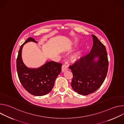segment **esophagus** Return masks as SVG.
I'll list each match as a JSON object with an SVG mask.
<instances>
[{
	"instance_id": "esophagus-1",
	"label": "esophagus",
	"mask_w": 124,
	"mask_h": 124,
	"mask_svg": "<svg viewBox=\"0 0 124 124\" xmlns=\"http://www.w3.org/2000/svg\"><path fill=\"white\" fill-rule=\"evenodd\" d=\"M69 68V66L67 65H63L62 67V72H64L66 70H67Z\"/></svg>"
}]
</instances>
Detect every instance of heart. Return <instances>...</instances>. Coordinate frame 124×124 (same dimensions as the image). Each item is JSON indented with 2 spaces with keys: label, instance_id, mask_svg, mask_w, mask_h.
<instances>
[{
  "label": "heart",
  "instance_id": "obj_1",
  "mask_svg": "<svg viewBox=\"0 0 124 124\" xmlns=\"http://www.w3.org/2000/svg\"><path fill=\"white\" fill-rule=\"evenodd\" d=\"M79 52L77 53V54H75L73 56V59H77V58H78V56H79Z\"/></svg>",
  "mask_w": 124,
  "mask_h": 124
}]
</instances>
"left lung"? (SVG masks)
I'll use <instances>...</instances> for the list:
<instances>
[{
  "instance_id": "1",
  "label": "left lung",
  "mask_w": 124,
  "mask_h": 124,
  "mask_svg": "<svg viewBox=\"0 0 124 124\" xmlns=\"http://www.w3.org/2000/svg\"><path fill=\"white\" fill-rule=\"evenodd\" d=\"M93 46L89 54L69 66L73 75L71 85L78 94L87 95L101 86L107 77L108 60L105 46L94 35ZM98 57L95 62L94 59Z\"/></svg>"
}]
</instances>
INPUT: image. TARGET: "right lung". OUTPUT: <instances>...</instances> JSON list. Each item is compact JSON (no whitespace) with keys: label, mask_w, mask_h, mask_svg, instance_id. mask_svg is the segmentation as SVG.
Returning a JSON list of instances; mask_svg holds the SVG:
<instances>
[{"label":"right lung","mask_w":124,"mask_h":124,"mask_svg":"<svg viewBox=\"0 0 124 124\" xmlns=\"http://www.w3.org/2000/svg\"><path fill=\"white\" fill-rule=\"evenodd\" d=\"M30 41L37 42L30 37L20 48L16 58L17 73L21 84L27 92L34 96H41L51 91L56 78L61 71L62 64L49 61L37 69L27 68L22 61V50L23 45Z\"/></svg>","instance_id":"add662e5"}]
</instances>
